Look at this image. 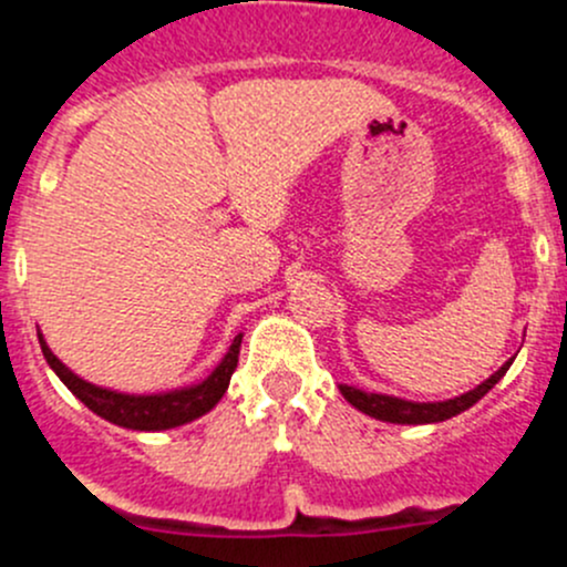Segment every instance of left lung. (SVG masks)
<instances>
[{
  "mask_svg": "<svg viewBox=\"0 0 567 567\" xmlns=\"http://www.w3.org/2000/svg\"><path fill=\"white\" fill-rule=\"evenodd\" d=\"M505 370V368H502ZM494 373L488 381H485L480 390L468 392V394H461V398L450 400V403H405V400H394V398H386V394H373V392H359V390H351V386H346L342 394L348 398V403L357 405L359 411H364V414L375 416V420H384V422H398V425H416V422H439V420H450V416L461 414L463 409H468V405L474 403L477 398H483L485 392L491 390V386L496 384V379L502 375Z\"/></svg>",
  "mask_w": 567,
  "mask_h": 567,
  "instance_id": "8db88e82",
  "label": "left lung"
}]
</instances>
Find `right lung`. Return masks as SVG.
<instances>
[{"label": "right lung", "mask_w": 567, "mask_h": 567, "mask_svg": "<svg viewBox=\"0 0 567 567\" xmlns=\"http://www.w3.org/2000/svg\"><path fill=\"white\" fill-rule=\"evenodd\" d=\"M238 351H241V340L233 342L230 353L225 362L216 368V373L208 381H203L194 390H183L173 394H151V398H131V394H117L109 390H99V386L87 384V381L76 379L49 348H43L45 359L60 375L62 384L68 386L90 411H95L104 420L114 422L120 427H131V431H167V427L186 425V422L197 420L205 411L214 409L227 392L233 370L238 368Z\"/></svg>", "instance_id": "obj_1"}]
</instances>
